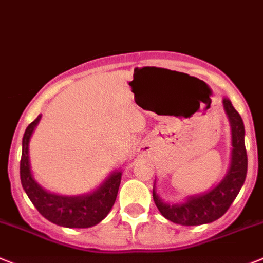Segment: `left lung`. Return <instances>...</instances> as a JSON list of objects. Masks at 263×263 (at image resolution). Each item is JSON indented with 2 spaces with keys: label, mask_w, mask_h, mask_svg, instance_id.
Segmentation results:
<instances>
[{
  "label": "left lung",
  "mask_w": 263,
  "mask_h": 263,
  "mask_svg": "<svg viewBox=\"0 0 263 263\" xmlns=\"http://www.w3.org/2000/svg\"><path fill=\"white\" fill-rule=\"evenodd\" d=\"M223 107L231 126V157L226 176L215 186L200 194L187 195L182 202H165L153 183V200L165 219L179 226H202L223 216L242 187L248 170L245 127L231 99L224 97Z\"/></svg>",
  "instance_id": "obj_1"
}]
</instances>
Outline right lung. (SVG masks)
Segmentation results:
<instances>
[{"label": "right lung", "mask_w": 263, "mask_h": 263, "mask_svg": "<svg viewBox=\"0 0 263 263\" xmlns=\"http://www.w3.org/2000/svg\"><path fill=\"white\" fill-rule=\"evenodd\" d=\"M42 119V114L28 124L22 139L21 183L42 216L65 228H90L101 223L111 211L122 181V169H115L98 187L79 195H61L42 187L35 179L30 164V140Z\"/></svg>", "instance_id": "1"}]
</instances>
